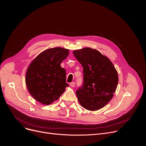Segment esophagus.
<instances>
[{"instance_id":"esophagus-1","label":"esophagus","mask_w":146,"mask_h":146,"mask_svg":"<svg viewBox=\"0 0 146 146\" xmlns=\"http://www.w3.org/2000/svg\"><path fill=\"white\" fill-rule=\"evenodd\" d=\"M70 86L72 87H75V82H72L70 83Z\"/></svg>"}]
</instances>
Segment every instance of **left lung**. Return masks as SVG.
Masks as SVG:
<instances>
[{
  "instance_id": "1",
  "label": "left lung",
  "mask_w": 146,
  "mask_h": 146,
  "mask_svg": "<svg viewBox=\"0 0 146 146\" xmlns=\"http://www.w3.org/2000/svg\"><path fill=\"white\" fill-rule=\"evenodd\" d=\"M83 68L82 85L76 91L78 102L87 110L102 109L115 92L118 73L112 62L99 51L84 48L73 52Z\"/></svg>"
}]
</instances>
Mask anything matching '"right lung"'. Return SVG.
<instances>
[{"instance_id":"1","label":"right lung","mask_w":146,"mask_h":146,"mask_svg":"<svg viewBox=\"0 0 146 146\" xmlns=\"http://www.w3.org/2000/svg\"><path fill=\"white\" fill-rule=\"evenodd\" d=\"M69 50L60 47L48 49L40 54L30 64L25 82L32 97L44 105L56 100L69 86L66 70L60 67Z\"/></svg>"}]
</instances>
